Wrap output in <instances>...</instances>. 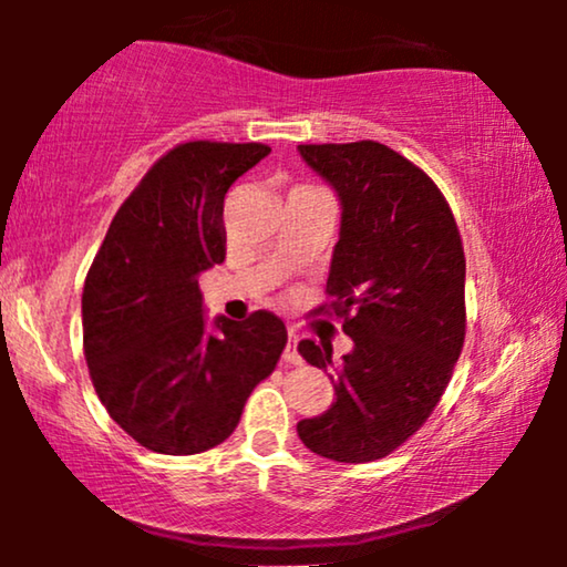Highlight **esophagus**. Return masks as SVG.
<instances>
[{
	"instance_id": "1",
	"label": "esophagus",
	"mask_w": 567,
	"mask_h": 567,
	"mask_svg": "<svg viewBox=\"0 0 567 567\" xmlns=\"http://www.w3.org/2000/svg\"><path fill=\"white\" fill-rule=\"evenodd\" d=\"M297 346H299V336L291 330L289 332V343H286V351H284V359L289 363H301V355L297 351Z\"/></svg>"
}]
</instances>
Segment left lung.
Returning <instances> with one entry per match:
<instances>
[{"label": "left lung", "mask_w": 567, "mask_h": 567, "mask_svg": "<svg viewBox=\"0 0 567 567\" xmlns=\"http://www.w3.org/2000/svg\"><path fill=\"white\" fill-rule=\"evenodd\" d=\"M301 159L336 190L340 237L330 260L332 305L351 353L301 340L330 371L336 400L297 423L309 452L374 462L429 421L464 346V250L446 198L413 162L379 142L299 144Z\"/></svg>", "instance_id": "8db88e82"}]
</instances>
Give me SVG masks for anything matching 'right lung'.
I'll list each match as a JSON object with an SVG mask.
<instances>
[{
    "instance_id": "obj_1",
    "label": "right lung",
    "mask_w": 567,
    "mask_h": 567,
    "mask_svg": "<svg viewBox=\"0 0 567 567\" xmlns=\"http://www.w3.org/2000/svg\"><path fill=\"white\" fill-rule=\"evenodd\" d=\"M266 144L169 150L113 216L82 293L84 359L107 415L159 454H198L237 429L276 369L286 324L270 312L208 328L198 276L224 262V196Z\"/></svg>"
}]
</instances>
